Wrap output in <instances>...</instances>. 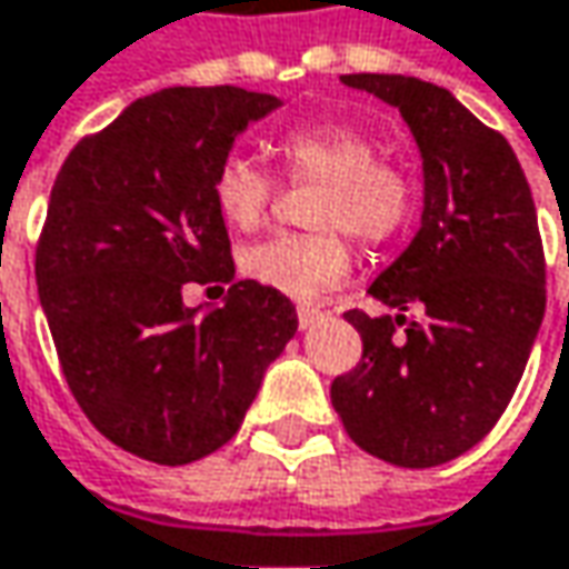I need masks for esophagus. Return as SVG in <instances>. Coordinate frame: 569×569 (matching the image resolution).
<instances>
[{
	"label": "esophagus",
	"instance_id": "34e87169",
	"mask_svg": "<svg viewBox=\"0 0 569 569\" xmlns=\"http://www.w3.org/2000/svg\"><path fill=\"white\" fill-rule=\"evenodd\" d=\"M296 316H299V329H309L322 312H319V309H312V306H299V309H296Z\"/></svg>",
	"mask_w": 569,
	"mask_h": 569
}]
</instances>
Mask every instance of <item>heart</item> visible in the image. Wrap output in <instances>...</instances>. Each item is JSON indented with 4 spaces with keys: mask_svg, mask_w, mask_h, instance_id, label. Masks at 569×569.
I'll return each mask as SVG.
<instances>
[{
    "mask_svg": "<svg viewBox=\"0 0 569 569\" xmlns=\"http://www.w3.org/2000/svg\"><path fill=\"white\" fill-rule=\"evenodd\" d=\"M289 181H319L309 221L319 231L273 233L240 250V273L292 299H316L351 270L355 233L368 247L390 243L417 211L413 172L381 156V142L351 123L292 127L277 142ZM214 208L233 231H257L273 204L277 181L250 156H228L214 172Z\"/></svg>",
    "mask_w": 569,
    "mask_h": 569,
    "instance_id": "1",
    "label": "heart"
}]
</instances>
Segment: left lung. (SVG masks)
<instances>
[{"mask_svg":"<svg viewBox=\"0 0 569 569\" xmlns=\"http://www.w3.org/2000/svg\"><path fill=\"white\" fill-rule=\"evenodd\" d=\"M397 107L423 156V221L371 283L400 316L345 319L361 361L332 381V407L365 452L430 469L472 449L505 413L543 319V243L518 156L446 87L345 74ZM421 309L417 320L402 312Z\"/></svg>","mask_w":569,"mask_h":569,"instance_id":"left-lung-1","label":"left lung"}]
</instances>
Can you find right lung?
Masks as SVG:
<instances>
[{
	"label": "right lung",
	"instance_id": "add662e5",
	"mask_svg": "<svg viewBox=\"0 0 569 569\" xmlns=\"http://www.w3.org/2000/svg\"><path fill=\"white\" fill-rule=\"evenodd\" d=\"M277 107L228 83L169 87L83 136L54 179L38 299L80 410L139 459L184 466L221 449L296 336V306L253 280L201 320L180 302L184 284L233 280L211 184L237 132Z\"/></svg>",
	"mask_w": 569,
	"mask_h": 569
}]
</instances>
